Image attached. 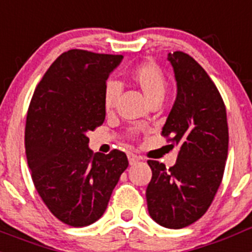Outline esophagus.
Here are the masks:
<instances>
[{
  "instance_id": "1",
  "label": "esophagus",
  "mask_w": 252,
  "mask_h": 252,
  "mask_svg": "<svg viewBox=\"0 0 252 252\" xmlns=\"http://www.w3.org/2000/svg\"><path fill=\"white\" fill-rule=\"evenodd\" d=\"M139 157H136L135 154H130L128 155V162H130V165H135L136 162H139Z\"/></svg>"
}]
</instances>
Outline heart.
<instances>
[{
	"mask_svg": "<svg viewBox=\"0 0 252 252\" xmlns=\"http://www.w3.org/2000/svg\"><path fill=\"white\" fill-rule=\"evenodd\" d=\"M127 79L133 87L144 94L149 104L161 102L168 90L166 75L153 60H145L133 66L127 74ZM119 86L116 82H108L103 90V108L107 113L112 112L119 95Z\"/></svg>",
	"mask_w": 252,
	"mask_h": 252,
	"instance_id": "b5f03b06",
	"label": "heart"
}]
</instances>
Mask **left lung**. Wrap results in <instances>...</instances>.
I'll return each mask as SVG.
<instances>
[{
  "mask_svg": "<svg viewBox=\"0 0 252 252\" xmlns=\"http://www.w3.org/2000/svg\"><path fill=\"white\" fill-rule=\"evenodd\" d=\"M168 60L177 99L161 135L179 153L169 169L149 160L153 177L146 202L154 221L178 230L198 221L212 203L226 165L228 126L223 99L206 70L183 51L169 53Z\"/></svg>",
  "mask_w": 252,
  "mask_h": 252,
  "instance_id": "1",
  "label": "left lung"
}]
</instances>
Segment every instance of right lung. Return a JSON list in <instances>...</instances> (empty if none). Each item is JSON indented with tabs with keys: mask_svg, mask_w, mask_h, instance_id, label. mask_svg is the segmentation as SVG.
Returning a JSON list of instances; mask_svg holds the SVG:
<instances>
[{
	"mask_svg": "<svg viewBox=\"0 0 252 252\" xmlns=\"http://www.w3.org/2000/svg\"><path fill=\"white\" fill-rule=\"evenodd\" d=\"M122 55L72 49L57 58L37 84L25 127L28 165L53 215L73 227L102 217L128 166L126 154L95 153L87 133L103 124V90Z\"/></svg>",
	"mask_w": 252,
	"mask_h": 252,
	"instance_id": "1",
	"label": "right lung"
}]
</instances>
